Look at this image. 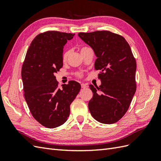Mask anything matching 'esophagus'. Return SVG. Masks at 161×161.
Listing matches in <instances>:
<instances>
[{
	"label": "esophagus",
	"mask_w": 161,
	"mask_h": 161,
	"mask_svg": "<svg viewBox=\"0 0 161 161\" xmlns=\"http://www.w3.org/2000/svg\"><path fill=\"white\" fill-rule=\"evenodd\" d=\"M86 86H86V84H84V83H82V84H81V88H82V89H85Z\"/></svg>",
	"instance_id": "obj_1"
}]
</instances>
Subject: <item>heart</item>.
Returning <instances> with one entry per match:
<instances>
[{"instance_id": "b5f03b06", "label": "heart", "mask_w": 161, "mask_h": 161, "mask_svg": "<svg viewBox=\"0 0 161 161\" xmlns=\"http://www.w3.org/2000/svg\"><path fill=\"white\" fill-rule=\"evenodd\" d=\"M86 48H87V47H82L81 49H80V52H82L83 50H85V49H86ZM69 51H66L65 52H64V53H63V55H62V59H63V60H66L67 59L68 56H69ZM78 76H80L81 75L79 74V75H78Z\"/></svg>"}]
</instances>
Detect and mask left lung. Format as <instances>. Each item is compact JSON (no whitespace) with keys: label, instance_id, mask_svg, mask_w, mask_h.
Here are the masks:
<instances>
[{"label":"left lung","instance_id":"8db88e82","mask_svg":"<svg viewBox=\"0 0 161 161\" xmlns=\"http://www.w3.org/2000/svg\"><path fill=\"white\" fill-rule=\"evenodd\" d=\"M79 36L93 50L95 70H101L98 87L89 102L91 115L99 122L114 124L128 111L136 90V62L125 38L109 31L79 33Z\"/></svg>","mask_w":161,"mask_h":161}]
</instances>
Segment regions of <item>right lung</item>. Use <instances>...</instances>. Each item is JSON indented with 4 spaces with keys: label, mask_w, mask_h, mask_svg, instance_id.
Returning a JSON list of instances; mask_svg holds the SVG:
<instances>
[{
    "label": "right lung",
    "mask_w": 161,
    "mask_h": 161,
    "mask_svg": "<svg viewBox=\"0 0 161 161\" xmlns=\"http://www.w3.org/2000/svg\"><path fill=\"white\" fill-rule=\"evenodd\" d=\"M75 34L48 31L37 35L27 52L21 69L24 96L33 117L47 128L64 124L80 85L69 81L58 87L55 73L63 66L64 46Z\"/></svg>",
    "instance_id": "right-lung-1"
}]
</instances>
